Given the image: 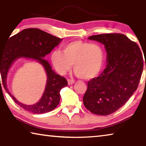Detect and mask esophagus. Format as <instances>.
Here are the masks:
<instances>
[{
	"instance_id": "34e87169",
	"label": "esophagus",
	"mask_w": 146,
	"mask_h": 146,
	"mask_svg": "<svg viewBox=\"0 0 146 146\" xmlns=\"http://www.w3.org/2000/svg\"><path fill=\"white\" fill-rule=\"evenodd\" d=\"M68 82L69 85H71V84H73L75 83V80H72V79H68Z\"/></svg>"
}]
</instances>
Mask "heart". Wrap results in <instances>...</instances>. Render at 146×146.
I'll return each mask as SVG.
<instances>
[{
	"instance_id": "b5f03b06",
	"label": "heart",
	"mask_w": 146,
	"mask_h": 146,
	"mask_svg": "<svg viewBox=\"0 0 146 146\" xmlns=\"http://www.w3.org/2000/svg\"><path fill=\"white\" fill-rule=\"evenodd\" d=\"M50 58L54 68L59 74L67 73L73 64L76 75L86 80L99 75L105 60L104 51L100 44L82 40L66 44L62 51H52Z\"/></svg>"
}]
</instances>
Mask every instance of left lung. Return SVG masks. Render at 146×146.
<instances>
[{
	"label": "left lung",
	"mask_w": 146,
	"mask_h": 146,
	"mask_svg": "<svg viewBox=\"0 0 146 146\" xmlns=\"http://www.w3.org/2000/svg\"><path fill=\"white\" fill-rule=\"evenodd\" d=\"M88 39L104 45L108 64L99 76L88 81L83 103L94 114L108 115L137 90L144 68L142 54L137 43L121 33L96 35Z\"/></svg>",
	"instance_id": "8db88e82"
}]
</instances>
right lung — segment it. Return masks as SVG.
I'll return each mask as SVG.
<instances>
[{"label": "right lung", "instance_id": "right-lung-1", "mask_svg": "<svg viewBox=\"0 0 146 146\" xmlns=\"http://www.w3.org/2000/svg\"><path fill=\"white\" fill-rule=\"evenodd\" d=\"M61 40V38L41 29L28 28L9 38L7 46L0 51V72L5 90L17 104L28 111L43 114L53 110L60 102L61 89L68 86L67 80L54 72L48 62L43 58ZM21 57L36 60L44 66L47 74V82L43 97L33 105H26L19 102L7 88L6 79L9 69L15 60Z\"/></svg>", "mask_w": 146, "mask_h": 146}]
</instances>
